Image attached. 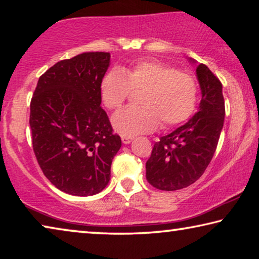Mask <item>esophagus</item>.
<instances>
[{
    "mask_svg": "<svg viewBox=\"0 0 259 259\" xmlns=\"http://www.w3.org/2000/svg\"><path fill=\"white\" fill-rule=\"evenodd\" d=\"M133 139H134L133 137H125V136H122V143L125 144V145L133 142Z\"/></svg>",
    "mask_w": 259,
    "mask_h": 259,
    "instance_id": "obj_1",
    "label": "esophagus"
}]
</instances>
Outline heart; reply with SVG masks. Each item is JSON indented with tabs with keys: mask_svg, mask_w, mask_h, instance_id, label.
Segmentation results:
<instances>
[{
	"mask_svg": "<svg viewBox=\"0 0 259 259\" xmlns=\"http://www.w3.org/2000/svg\"><path fill=\"white\" fill-rule=\"evenodd\" d=\"M131 91L140 93V107H125L112 117L117 134L125 137L148 134L160 124L174 126L194 112L198 87L192 75L155 60H140L129 67L111 69L100 82V97L109 109L120 107Z\"/></svg>",
	"mask_w": 259,
	"mask_h": 259,
	"instance_id": "obj_1",
	"label": "heart"
}]
</instances>
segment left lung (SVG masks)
Segmentation results:
<instances>
[{
  "label": "left lung",
  "instance_id": "8db88e82",
  "mask_svg": "<svg viewBox=\"0 0 259 259\" xmlns=\"http://www.w3.org/2000/svg\"><path fill=\"white\" fill-rule=\"evenodd\" d=\"M196 64L194 59H188ZM201 89L199 111L188 122L161 137L146 162L147 182L162 191L190 186L202 176L217 148L225 117L223 85L203 64L196 65Z\"/></svg>",
  "mask_w": 259,
  "mask_h": 259
}]
</instances>
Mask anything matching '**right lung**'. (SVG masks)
Segmentation results:
<instances>
[{"label": "right lung", "mask_w": 259, "mask_h": 259, "mask_svg": "<svg viewBox=\"0 0 259 259\" xmlns=\"http://www.w3.org/2000/svg\"><path fill=\"white\" fill-rule=\"evenodd\" d=\"M109 64L108 52L60 60L38 78L30 102L35 156L51 184L67 194L102 192L122 145L100 107V82Z\"/></svg>", "instance_id": "1"}]
</instances>
